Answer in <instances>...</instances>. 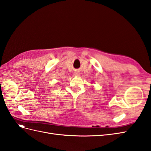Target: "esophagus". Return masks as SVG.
<instances>
[{
  "label": "esophagus",
  "instance_id": "esophagus-1",
  "mask_svg": "<svg viewBox=\"0 0 151 151\" xmlns=\"http://www.w3.org/2000/svg\"><path fill=\"white\" fill-rule=\"evenodd\" d=\"M74 76H80V73L78 71H77V72H76L74 73Z\"/></svg>",
  "mask_w": 151,
  "mask_h": 151
}]
</instances>
